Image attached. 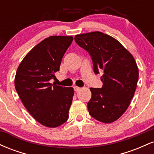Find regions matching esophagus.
<instances>
[{
    "mask_svg": "<svg viewBox=\"0 0 154 154\" xmlns=\"http://www.w3.org/2000/svg\"><path fill=\"white\" fill-rule=\"evenodd\" d=\"M74 90H75V91L77 92V91H79V90H80V88L77 87V86H75V87H74Z\"/></svg>",
    "mask_w": 154,
    "mask_h": 154,
    "instance_id": "obj_1",
    "label": "esophagus"
}]
</instances>
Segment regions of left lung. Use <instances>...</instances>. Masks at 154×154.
Listing matches in <instances>:
<instances>
[{"mask_svg": "<svg viewBox=\"0 0 154 154\" xmlns=\"http://www.w3.org/2000/svg\"><path fill=\"white\" fill-rule=\"evenodd\" d=\"M75 40L90 54L95 75L103 72L102 88H91L90 115L113 122L125 112L135 94L139 75L135 59L119 41L100 32L77 35Z\"/></svg>", "mask_w": 154, "mask_h": 154, "instance_id": "obj_1", "label": "left lung"}]
</instances>
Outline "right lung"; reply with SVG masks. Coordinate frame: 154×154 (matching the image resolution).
Listing matches in <instances>:
<instances>
[{
    "label": "right lung",
    "mask_w": 154,
    "mask_h": 154,
    "mask_svg": "<svg viewBox=\"0 0 154 154\" xmlns=\"http://www.w3.org/2000/svg\"><path fill=\"white\" fill-rule=\"evenodd\" d=\"M73 40L71 36H51L26 54L17 69L14 84L26 110L39 123L56 128L69 118L74 90L50 83Z\"/></svg>",
    "instance_id": "right-lung-1"
}]
</instances>
